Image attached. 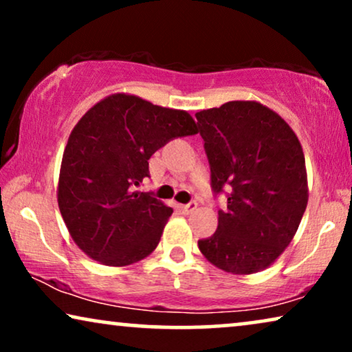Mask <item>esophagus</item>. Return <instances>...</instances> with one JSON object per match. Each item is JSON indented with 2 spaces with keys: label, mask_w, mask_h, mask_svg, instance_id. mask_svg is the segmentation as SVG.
<instances>
[{
  "label": "esophagus",
  "mask_w": 352,
  "mask_h": 352,
  "mask_svg": "<svg viewBox=\"0 0 352 352\" xmlns=\"http://www.w3.org/2000/svg\"><path fill=\"white\" fill-rule=\"evenodd\" d=\"M177 208H179L182 213L189 214V213H192V211L197 210V201H190V204H187V205H177Z\"/></svg>",
  "instance_id": "1"
}]
</instances>
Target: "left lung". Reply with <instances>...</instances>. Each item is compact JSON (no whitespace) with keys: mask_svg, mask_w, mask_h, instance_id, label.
Returning <instances> with one entry per match:
<instances>
[{"mask_svg":"<svg viewBox=\"0 0 352 352\" xmlns=\"http://www.w3.org/2000/svg\"><path fill=\"white\" fill-rule=\"evenodd\" d=\"M210 162L211 187H229L218 229L199 248L213 266L247 276L271 266L305 214L307 173L296 134L256 100H230L195 113Z\"/></svg>","mask_w":352,"mask_h":352,"instance_id":"obj_1","label":"left lung"}]
</instances>
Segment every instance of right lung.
I'll return each mask as SVG.
<instances>
[{
    "instance_id": "add662e5",
    "label": "right lung",
    "mask_w": 352,
    "mask_h": 352,
    "mask_svg": "<svg viewBox=\"0 0 352 352\" xmlns=\"http://www.w3.org/2000/svg\"><path fill=\"white\" fill-rule=\"evenodd\" d=\"M197 133L186 110L124 93L107 96L80 118L62 157L57 204L81 252L122 267L157 248L173 210L136 187L158 148Z\"/></svg>"
}]
</instances>
